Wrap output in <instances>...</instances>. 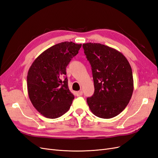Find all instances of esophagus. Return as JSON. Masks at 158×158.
I'll use <instances>...</instances> for the list:
<instances>
[{
	"mask_svg": "<svg viewBox=\"0 0 158 158\" xmlns=\"http://www.w3.org/2000/svg\"><path fill=\"white\" fill-rule=\"evenodd\" d=\"M82 94H83V92L82 90L78 91V92H76V95H77V96H81V95H82Z\"/></svg>",
	"mask_w": 158,
	"mask_h": 158,
	"instance_id": "34e87169",
	"label": "esophagus"
}]
</instances>
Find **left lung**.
I'll use <instances>...</instances> for the list:
<instances>
[{"label":"left lung","instance_id":"1","mask_svg":"<svg viewBox=\"0 0 158 158\" xmlns=\"http://www.w3.org/2000/svg\"><path fill=\"white\" fill-rule=\"evenodd\" d=\"M92 66L94 94L87 98L95 116L111 118L121 113L130 101L134 82L131 66L121 52L95 43L83 44Z\"/></svg>","mask_w":158,"mask_h":158}]
</instances>
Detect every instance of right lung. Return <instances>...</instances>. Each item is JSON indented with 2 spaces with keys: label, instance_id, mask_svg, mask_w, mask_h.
<instances>
[{
  "label": "right lung",
  "instance_id": "right-lung-1",
  "mask_svg": "<svg viewBox=\"0 0 158 158\" xmlns=\"http://www.w3.org/2000/svg\"><path fill=\"white\" fill-rule=\"evenodd\" d=\"M82 44L62 42L37 56L28 70L27 87L31 103L44 117L56 118L67 112L74 99L66 68Z\"/></svg>",
  "mask_w": 158,
  "mask_h": 158
}]
</instances>
